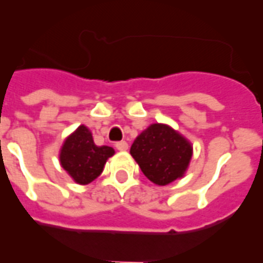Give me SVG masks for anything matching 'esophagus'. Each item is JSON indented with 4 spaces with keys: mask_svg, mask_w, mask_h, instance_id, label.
Listing matches in <instances>:
<instances>
[{
    "mask_svg": "<svg viewBox=\"0 0 263 263\" xmlns=\"http://www.w3.org/2000/svg\"><path fill=\"white\" fill-rule=\"evenodd\" d=\"M115 148L118 149V151H126L128 149V143L125 141H120V142L115 143Z\"/></svg>",
    "mask_w": 263,
    "mask_h": 263,
    "instance_id": "1",
    "label": "esophagus"
}]
</instances>
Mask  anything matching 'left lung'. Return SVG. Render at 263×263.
<instances>
[{
	"mask_svg": "<svg viewBox=\"0 0 263 263\" xmlns=\"http://www.w3.org/2000/svg\"><path fill=\"white\" fill-rule=\"evenodd\" d=\"M129 152L151 182L166 186L187 171L193 148L169 125L152 124L138 135Z\"/></svg>",
	"mask_w": 263,
	"mask_h": 263,
	"instance_id": "obj_1",
	"label": "left lung"
}]
</instances>
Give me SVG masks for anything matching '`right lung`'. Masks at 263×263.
Returning <instances> with one entry per match:
<instances>
[{"mask_svg":"<svg viewBox=\"0 0 263 263\" xmlns=\"http://www.w3.org/2000/svg\"><path fill=\"white\" fill-rule=\"evenodd\" d=\"M114 154L111 146H97L90 129L80 125L66 138L60 149V165L76 183L88 184L101 175L107 159Z\"/></svg>","mask_w":263,"mask_h":263,"instance_id":"add662e5","label":"right lung"}]
</instances>
